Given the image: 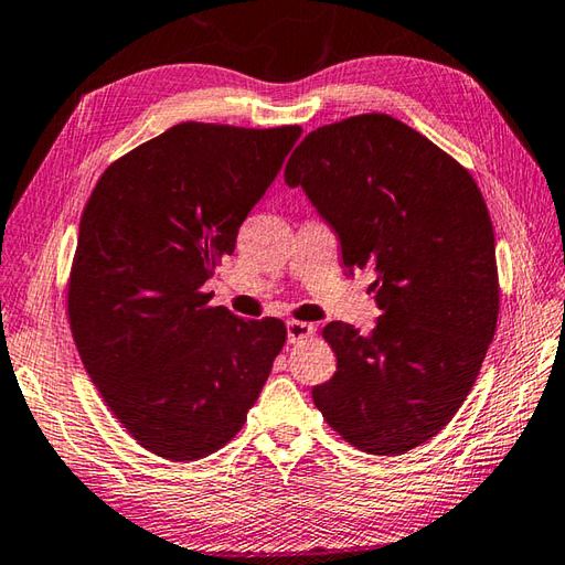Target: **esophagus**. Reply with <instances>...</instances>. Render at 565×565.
<instances>
[{"instance_id": "1", "label": "esophagus", "mask_w": 565, "mask_h": 565, "mask_svg": "<svg viewBox=\"0 0 565 565\" xmlns=\"http://www.w3.org/2000/svg\"><path fill=\"white\" fill-rule=\"evenodd\" d=\"M312 334H315L312 324L297 322V319H290V322H287V342H290V344L305 342V339H310Z\"/></svg>"}]
</instances>
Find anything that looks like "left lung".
<instances>
[{
    "mask_svg": "<svg viewBox=\"0 0 565 565\" xmlns=\"http://www.w3.org/2000/svg\"><path fill=\"white\" fill-rule=\"evenodd\" d=\"M342 243L374 273L379 322H329L337 371L312 388L329 428L371 455L438 435L472 391L499 317L494 228L472 174L386 113L317 127L287 159Z\"/></svg>",
    "mask_w": 565,
    "mask_h": 565,
    "instance_id": "left-lung-1",
    "label": "left lung"
}]
</instances>
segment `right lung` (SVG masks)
<instances>
[{"label": "right lung", "instance_id": "right-lung-1", "mask_svg": "<svg viewBox=\"0 0 565 565\" xmlns=\"http://www.w3.org/2000/svg\"><path fill=\"white\" fill-rule=\"evenodd\" d=\"M300 135L174 125L115 159L83 209L66 287L73 342L105 406L164 460L236 438L285 347L282 319L209 305L204 282Z\"/></svg>", "mask_w": 565, "mask_h": 565}]
</instances>
